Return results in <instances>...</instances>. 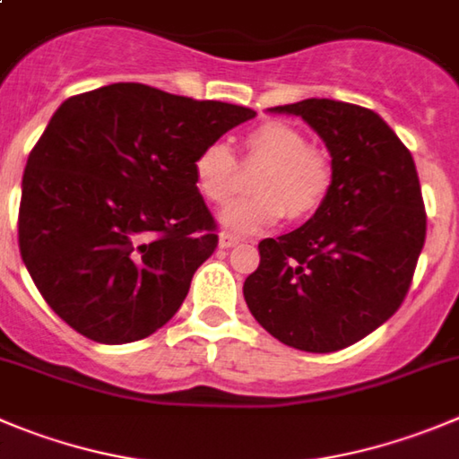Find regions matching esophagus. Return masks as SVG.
I'll return each instance as SVG.
<instances>
[{
	"instance_id": "34e87169",
	"label": "esophagus",
	"mask_w": 459,
	"mask_h": 459,
	"mask_svg": "<svg viewBox=\"0 0 459 459\" xmlns=\"http://www.w3.org/2000/svg\"><path fill=\"white\" fill-rule=\"evenodd\" d=\"M235 244H239V238H235V235H230V233H221L220 235L221 249H230V247H235Z\"/></svg>"
}]
</instances>
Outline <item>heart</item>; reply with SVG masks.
<instances>
[{
	"label": "heart",
	"instance_id": "obj_1",
	"mask_svg": "<svg viewBox=\"0 0 459 459\" xmlns=\"http://www.w3.org/2000/svg\"><path fill=\"white\" fill-rule=\"evenodd\" d=\"M242 165L260 167L251 181L254 196L221 210L220 221L233 233H258L282 215L299 221L326 201L333 187V162L324 149L307 144L301 128L282 119H264L244 133ZM201 199L224 205L238 187V162L224 143H210L192 162Z\"/></svg>",
	"mask_w": 459,
	"mask_h": 459
}]
</instances>
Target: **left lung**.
Returning <instances> with one entry per match:
<instances>
[{"mask_svg":"<svg viewBox=\"0 0 459 459\" xmlns=\"http://www.w3.org/2000/svg\"><path fill=\"white\" fill-rule=\"evenodd\" d=\"M272 113L299 115L333 158V187L292 233L258 244L244 299L282 344L333 353L398 310L426 242V210L412 153L380 115L335 100H303Z\"/></svg>","mask_w":459,"mask_h":459,"instance_id":"8db88e82","label":"left lung"}]
</instances>
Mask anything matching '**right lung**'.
<instances>
[{"instance_id": "1", "label": "right lung", "mask_w": 459, "mask_h": 459, "mask_svg": "<svg viewBox=\"0 0 459 459\" xmlns=\"http://www.w3.org/2000/svg\"><path fill=\"white\" fill-rule=\"evenodd\" d=\"M251 117L143 83L63 101L29 153L17 217L20 254L51 310L101 344L165 326L217 247L192 162Z\"/></svg>"}]
</instances>
